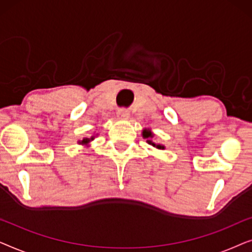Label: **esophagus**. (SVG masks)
I'll use <instances>...</instances> for the list:
<instances>
[{
    "label": "esophagus",
    "mask_w": 252,
    "mask_h": 252,
    "mask_svg": "<svg viewBox=\"0 0 252 252\" xmlns=\"http://www.w3.org/2000/svg\"><path fill=\"white\" fill-rule=\"evenodd\" d=\"M117 117H118V118L122 119V120H126V119L129 117L128 110H126V109H119L118 111H117Z\"/></svg>",
    "instance_id": "1"
}]
</instances>
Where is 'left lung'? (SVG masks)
<instances>
[{
  "label": "left lung",
  "mask_w": 252,
  "mask_h": 252,
  "mask_svg": "<svg viewBox=\"0 0 252 252\" xmlns=\"http://www.w3.org/2000/svg\"><path fill=\"white\" fill-rule=\"evenodd\" d=\"M142 135H143V137L144 139H147V142L149 143V144H151V146L153 147H155V148H157V149H165V147L164 146H161V144H156L155 142H153V137H154V134L151 133V130L150 129H143V132H142Z\"/></svg>",
  "instance_id": "8db88e82"
}]
</instances>
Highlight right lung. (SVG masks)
Segmentation results:
<instances>
[{
  "label": "right lung",
  "mask_w": 252,
  "mask_h": 252,
  "mask_svg": "<svg viewBox=\"0 0 252 252\" xmlns=\"http://www.w3.org/2000/svg\"><path fill=\"white\" fill-rule=\"evenodd\" d=\"M95 139V136H91V137H85L84 140L79 141V144H82V146H88L89 142H92L93 140Z\"/></svg>",
  "instance_id": "right-lung-1"
}]
</instances>
